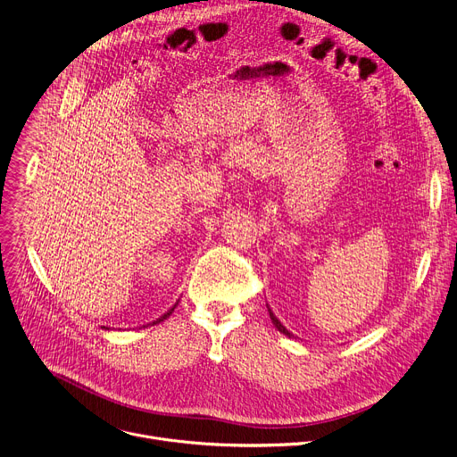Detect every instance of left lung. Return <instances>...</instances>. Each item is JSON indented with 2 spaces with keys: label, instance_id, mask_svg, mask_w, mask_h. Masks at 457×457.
I'll list each match as a JSON object with an SVG mask.
<instances>
[{
  "label": "left lung",
  "instance_id": "left-lung-1",
  "mask_svg": "<svg viewBox=\"0 0 457 457\" xmlns=\"http://www.w3.org/2000/svg\"><path fill=\"white\" fill-rule=\"evenodd\" d=\"M269 314H270V320H272V323L276 325V328H278L279 332H283V334H285V336H288V337H294V334H292V332H288V330L281 325V321L272 314V311H270V309H269Z\"/></svg>",
  "mask_w": 457,
  "mask_h": 457
}]
</instances>
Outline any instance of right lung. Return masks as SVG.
<instances>
[{"instance_id":"right-lung-1","label":"right lung","mask_w":457,"mask_h":457,"mask_svg":"<svg viewBox=\"0 0 457 457\" xmlns=\"http://www.w3.org/2000/svg\"><path fill=\"white\" fill-rule=\"evenodd\" d=\"M174 307H176V305H174ZM174 307H172V309H170V311H169V312H165V314H163V316H162V318H158V320H156V321H154V325H156V323H160V321H163V320H167V318H169V316H170V314H172V311H174Z\"/></svg>"}]
</instances>
